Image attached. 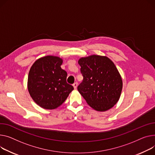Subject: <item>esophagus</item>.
Returning a JSON list of instances; mask_svg holds the SVG:
<instances>
[{
  "mask_svg": "<svg viewBox=\"0 0 155 155\" xmlns=\"http://www.w3.org/2000/svg\"><path fill=\"white\" fill-rule=\"evenodd\" d=\"M73 86H74V88L76 89L77 87V86H78V83H77V82H75V83L73 84Z\"/></svg>",
  "mask_w": 155,
  "mask_h": 155,
  "instance_id": "esophagus-1",
  "label": "esophagus"
}]
</instances>
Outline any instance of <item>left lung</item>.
<instances>
[{
    "label": "left lung",
    "mask_w": 155,
    "mask_h": 155,
    "mask_svg": "<svg viewBox=\"0 0 155 155\" xmlns=\"http://www.w3.org/2000/svg\"><path fill=\"white\" fill-rule=\"evenodd\" d=\"M84 77L78 90L87 104L95 110L105 111L118 101L122 80L113 61L107 57L91 55L78 60Z\"/></svg>",
    "instance_id": "left-lung-1"
}]
</instances>
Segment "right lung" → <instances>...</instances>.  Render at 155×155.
Listing matches in <instances>:
<instances>
[{
	"label": "right lung",
	"instance_id": "obj_1",
	"mask_svg": "<svg viewBox=\"0 0 155 155\" xmlns=\"http://www.w3.org/2000/svg\"><path fill=\"white\" fill-rule=\"evenodd\" d=\"M62 60L46 56L36 60L28 77V90L36 104L43 108L52 110L65 101L74 87L67 84V73L61 68Z\"/></svg>",
	"mask_w": 155,
	"mask_h": 155
}]
</instances>
